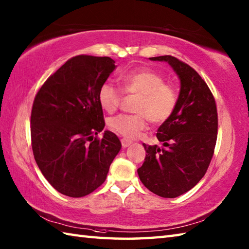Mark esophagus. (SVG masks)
I'll return each mask as SVG.
<instances>
[{
  "instance_id": "1",
  "label": "esophagus",
  "mask_w": 249,
  "mask_h": 249,
  "mask_svg": "<svg viewBox=\"0 0 249 249\" xmlns=\"http://www.w3.org/2000/svg\"><path fill=\"white\" fill-rule=\"evenodd\" d=\"M121 143H122V145H123V147H127L131 144V141L126 139V138H123V139H121Z\"/></svg>"
}]
</instances>
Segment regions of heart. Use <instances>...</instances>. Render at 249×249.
I'll list each match as a JSON object with an SVG mask.
<instances>
[{
    "instance_id": "obj_1",
    "label": "heart",
    "mask_w": 249,
    "mask_h": 249,
    "mask_svg": "<svg viewBox=\"0 0 249 249\" xmlns=\"http://www.w3.org/2000/svg\"><path fill=\"white\" fill-rule=\"evenodd\" d=\"M121 87L126 94L139 95L135 114H119L108 120L114 133L126 138H135L152 123L161 124L171 118L177 108L178 93L176 87L167 83L161 73L151 68H140L123 73ZM98 104L104 111L112 113L119 108L122 91L109 81L104 82L97 92Z\"/></svg>"
}]
</instances>
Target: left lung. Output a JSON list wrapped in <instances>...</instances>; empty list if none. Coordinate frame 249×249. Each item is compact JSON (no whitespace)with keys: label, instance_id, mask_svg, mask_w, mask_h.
<instances>
[{"label":"left lung","instance_id":"left-lung-1","mask_svg":"<svg viewBox=\"0 0 249 249\" xmlns=\"http://www.w3.org/2000/svg\"><path fill=\"white\" fill-rule=\"evenodd\" d=\"M150 60L167 62L181 89L176 110L156 134L165 147L143 144L146 155L138 176L152 193L176 198L196 186L208 170L217 139V109L208 84L193 67L171 55Z\"/></svg>","mask_w":249,"mask_h":249}]
</instances>
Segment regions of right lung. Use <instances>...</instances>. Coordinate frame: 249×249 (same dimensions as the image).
Wrapping results in <instances>:
<instances>
[{"label":"right lung","instance_id":"obj_1","mask_svg":"<svg viewBox=\"0 0 249 249\" xmlns=\"http://www.w3.org/2000/svg\"><path fill=\"white\" fill-rule=\"evenodd\" d=\"M109 56L77 55L51 75L37 92L31 113L32 150L37 166L57 192L84 197L102 185L121 150L105 130L99 87L115 70Z\"/></svg>","mask_w":249,"mask_h":249}]
</instances>
